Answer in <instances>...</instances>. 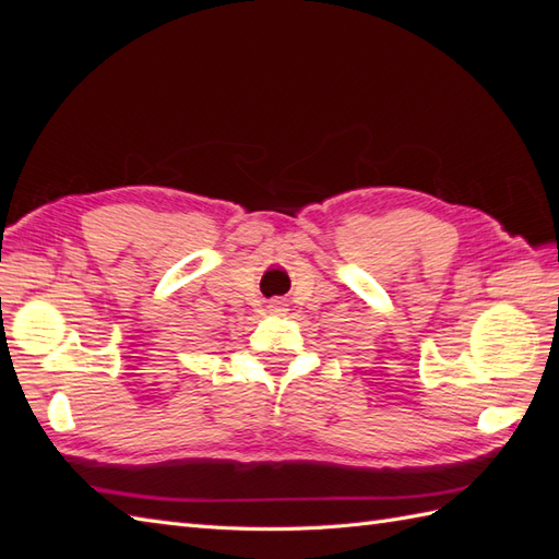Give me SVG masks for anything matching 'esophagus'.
Returning <instances> with one entry per match:
<instances>
[{"mask_svg":"<svg viewBox=\"0 0 559 559\" xmlns=\"http://www.w3.org/2000/svg\"><path fill=\"white\" fill-rule=\"evenodd\" d=\"M271 312H273V314H283V312H286V307H283L281 302H273V305H271Z\"/></svg>","mask_w":559,"mask_h":559,"instance_id":"34e87169","label":"esophagus"}]
</instances>
